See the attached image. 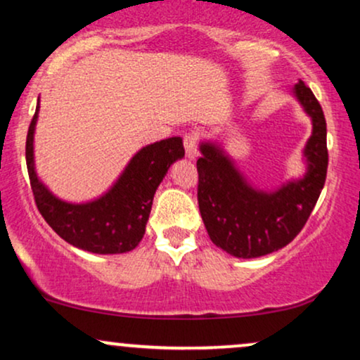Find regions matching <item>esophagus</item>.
Here are the masks:
<instances>
[{
	"mask_svg": "<svg viewBox=\"0 0 360 360\" xmlns=\"http://www.w3.org/2000/svg\"><path fill=\"white\" fill-rule=\"evenodd\" d=\"M184 148H186V157L188 159H196L198 154V135L194 131H189V134L184 135Z\"/></svg>",
	"mask_w": 360,
	"mask_h": 360,
	"instance_id": "1",
	"label": "esophagus"
}]
</instances>
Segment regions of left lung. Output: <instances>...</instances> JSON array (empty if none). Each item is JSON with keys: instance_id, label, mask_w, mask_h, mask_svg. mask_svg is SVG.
<instances>
[{"instance_id": "obj_1", "label": "left lung", "mask_w": 360, "mask_h": 360, "mask_svg": "<svg viewBox=\"0 0 360 360\" xmlns=\"http://www.w3.org/2000/svg\"><path fill=\"white\" fill-rule=\"evenodd\" d=\"M311 118L304 146L307 172L274 191L252 186L217 142H201L198 159V205L210 238L233 257L254 259L286 247L301 232L323 189L328 150L326 122L311 89L300 81L292 88Z\"/></svg>"}]
</instances>
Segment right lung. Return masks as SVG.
<instances>
[{
	"label": "right lung",
	"instance_id": "add662e5",
	"mask_svg": "<svg viewBox=\"0 0 360 360\" xmlns=\"http://www.w3.org/2000/svg\"><path fill=\"white\" fill-rule=\"evenodd\" d=\"M40 105L28 127L27 167L37 208L44 220L65 242L93 254L134 250L146 233L154 194L171 164L184 157L183 139L171 137L142 147L130 159L115 184L100 198L68 203L39 179L34 159V134Z\"/></svg>",
	"mask_w": 360,
	"mask_h": 360
}]
</instances>
